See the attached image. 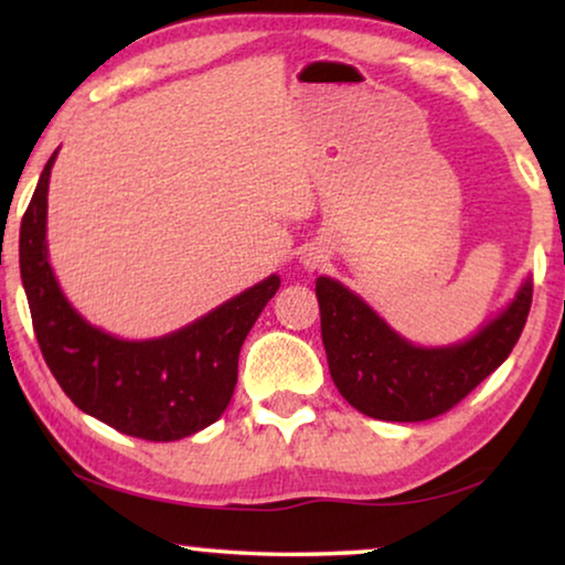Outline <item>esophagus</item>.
<instances>
[{
    "instance_id": "34e87169",
    "label": "esophagus",
    "mask_w": 565,
    "mask_h": 565,
    "mask_svg": "<svg viewBox=\"0 0 565 565\" xmlns=\"http://www.w3.org/2000/svg\"><path fill=\"white\" fill-rule=\"evenodd\" d=\"M323 259H327V257H323V252L319 249V246H313V249H308V252L303 254V265H306L308 269L321 267Z\"/></svg>"
}]
</instances>
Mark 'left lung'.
Segmentation results:
<instances>
[{
  "instance_id": "1",
  "label": "left lung",
  "mask_w": 565,
  "mask_h": 565,
  "mask_svg": "<svg viewBox=\"0 0 565 565\" xmlns=\"http://www.w3.org/2000/svg\"><path fill=\"white\" fill-rule=\"evenodd\" d=\"M321 339L339 393L365 416L427 422L458 406L514 350L532 303V282L466 342L414 347L360 296L331 277L316 280Z\"/></svg>"
}]
</instances>
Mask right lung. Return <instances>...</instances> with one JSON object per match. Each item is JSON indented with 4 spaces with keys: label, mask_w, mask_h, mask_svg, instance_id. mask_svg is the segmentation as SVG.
<instances>
[{
    "label": "right lung",
    "mask_w": 565,
    "mask_h": 565,
    "mask_svg": "<svg viewBox=\"0 0 565 565\" xmlns=\"http://www.w3.org/2000/svg\"><path fill=\"white\" fill-rule=\"evenodd\" d=\"M45 164L20 226V273L45 365L84 414L122 435L172 443L211 427L226 412L238 377V352L262 308L280 288L269 275L190 327L146 342H126L92 327L61 292L49 265Z\"/></svg>",
    "instance_id": "add662e5"
}]
</instances>
